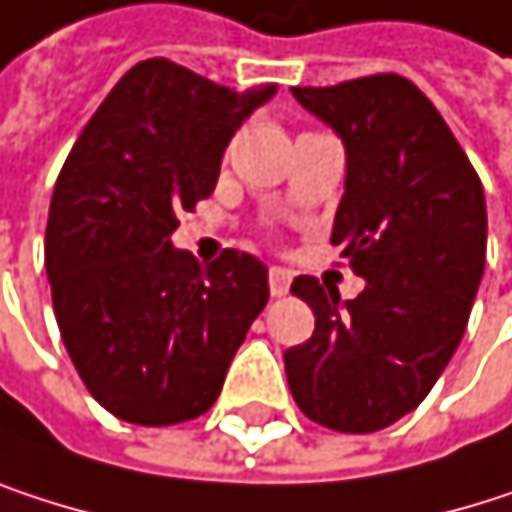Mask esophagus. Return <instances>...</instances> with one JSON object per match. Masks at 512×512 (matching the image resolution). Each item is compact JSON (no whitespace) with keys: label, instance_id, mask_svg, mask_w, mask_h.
Wrapping results in <instances>:
<instances>
[{"label":"esophagus","instance_id":"esophagus-1","mask_svg":"<svg viewBox=\"0 0 512 512\" xmlns=\"http://www.w3.org/2000/svg\"><path fill=\"white\" fill-rule=\"evenodd\" d=\"M289 283H292L289 271H283V268H271L268 271V286H271V295L274 298H283L289 292Z\"/></svg>","mask_w":512,"mask_h":512}]
</instances>
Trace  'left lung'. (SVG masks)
Here are the masks:
<instances>
[{
  "instance_id": "left-lung-1",
  "label": "left lung",
  "mask_w": 512,
  "mask_h": 512,
  "mask_svg": "<svg viewBox=\"0 0 512 512\" xmlns=\"http://www.w3.org/2000/svg\"><path fill=\"white\" fill-rule=\"evenodd\" d=\"M292 95L343 136L349 166L331 244L367 289L340 304L316 277L292 283L316 331L283 355L286 379L310 420L379 432L426 399L465 334L486 265L483 184L408 77L292 86Z\"/></svg>"
}]
</instances>
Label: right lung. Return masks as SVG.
I'll return each mask as SVG.
<instances>
[{"label":"right lung","instance_id":"obj_1","mask_svg":"<svg viewBox=\"0 0 512 512\" xmlns=\"http://www.w3.org/2000/svg\"><path fill=\"white\" fill-rule=\"evenodd\" d=\"M274 92H235L169 59L136 62L59 172L44 235L53 313L83 384L119 420L205 414L268 304L259 259L223 250L199 265L169 235L214 193L232 133Z\"/></svg>","mask_w":512,"mask_h":512}]
</instances>
